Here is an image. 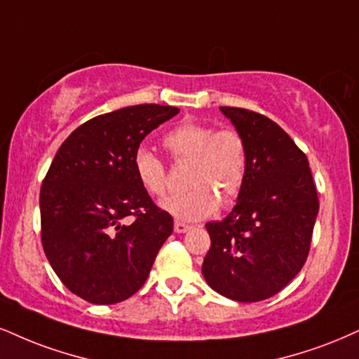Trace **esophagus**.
Masks as SVG:
<instances>
[{
  "label": "esophagus",
  "mask_w": 359,
  "mask_h": 359,
  "mask_svg": "<svg viewBox=\"0 0 359 359\" xmlns=\"http://www.w3.org/2000/svg\"><path fill=\"white\" fill-rule=\"evenodd\" d=\"M189 229H191V226H189V224H185V222H179V221H177V222L174 224V231L177 232V234H184V232H187Z\"/></svg>",
  "instance_id": "obj_1"
}]
</instances>
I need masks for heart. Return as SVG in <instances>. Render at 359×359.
<instances>
[{"instance_id": "obj_1", "label": "heart", "mask_w": 359, "mask_h": 359, "mask_svg": "<svg viewBox=\"0 0 359 359\" xmlns=\"http://www.w3.org/2000/svg\"><path fill=\"white\" fill-rule=\"evenodd\" d=\"M162 144L175 162H191L185 184L189 191L175 194L162 207L182 221H201L221 204H232L243 191L249 170V149L236 128H217L204 122H184L167 132ZM137 179L152 196L168 191L167 168L157 155L138 149L133 155Z\"/></svg>"}]
</instances>
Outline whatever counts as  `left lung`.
<instances>
[{
  "label": "left lung",
  "instance_id": "obj_1",
  "mask_svg": "<svg viewBox=\"0 0 359 359\" xmlns=\"http://www.w3.org/2000/svg\"><path fill=\"white\" fill-rule=\"evenodd\" d=\"M249 149V170L232 212L205 224L202 274L219 294L256 303L278 294L303 269L319 210L308 157L257 111L221 107Z\"/></svg>",
  "mask_w": 359,
  "mask_h": 359
}]
</instances>
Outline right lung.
Here are the masks:
<instances>
[{
	"label": "right lung",
	"instance_id": "1",
	"mask_svg": "<svg viewBox=\"0 0 359 359\" xmlns=\"http://www.w3.org/2000/svg\"><path fill=\"white\" fill-rule=\"evenodd\" d=\"M168 105L125 107L90 118L56 152L40 192L41 244L73 294L115 304L144 286L174 219L137 179L133 155Z\"/></svg>",
	"mask_w": 359,
	"mask_h": 359
}]
</instances>
